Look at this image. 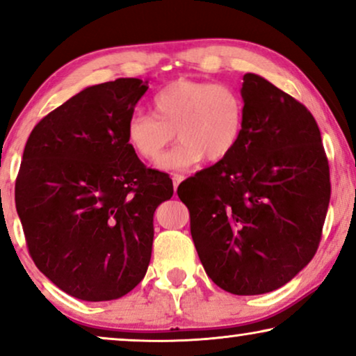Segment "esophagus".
I'll list each match as a JSON object with an SVG mask.
<instances>
[{
  "instance_id": "34e87169",
  "label": "esophagus",
  "mask_w": 356,
  "mask_h": 356,
  "mask_svg": "<svg viewBox=\"0 0 356 356\" xmlns=\"http://www.w3.org/2000/svg\"><path fill=\"white\" fill-rule=\"evenodd\" d=\"M173 189H175V193H177V189H178V184L179 183H181L183 181V179H184V177H183V175H173Z\"/></svg>"
}]
</instances>
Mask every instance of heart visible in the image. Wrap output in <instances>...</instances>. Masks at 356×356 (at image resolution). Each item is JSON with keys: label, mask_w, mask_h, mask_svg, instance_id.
Returning a JSON list of instances; mask_svg holds the SVG:
<instances>
[{"label": "heart", "mask_w": 356, "mask_h": 356, "mask_svg": "<svg viewBox=\"0 0 356 356\" xmlns=\"http://www.w3.org/2000/svg\"><path fill=\"white\" fill-rule=\"evenodd\" d=\"M154 115L133 113L126 124L129 147L154 162L172 143H179L159 160L165 172L188 170L204 157L218 162L228 157L245 131L246 108L235 87L212 81L178 79L152 99Z\"/></svg>", "instance_id": "1"}]
</instances>
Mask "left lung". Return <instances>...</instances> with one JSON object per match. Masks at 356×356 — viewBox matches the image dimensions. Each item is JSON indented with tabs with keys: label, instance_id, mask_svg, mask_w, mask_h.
<instances>
[{
	"label": "left lung",
	"instance_id": "1",
	"mask_svg": "<svg viewBox=\"0 0 356 356\" xmlns=\"http://www.w3.org/2000/svg\"><path fill=\"white\" fill-rule=\"evenodd\" d=\"M245 131L235 150L178 186L204 270L233 295L290 282L318 251L330 199L314 116L257 74L243 76Z\"/></svg>",
	"mask_w": 356,
	"mask_h": 356
}]
</instances>
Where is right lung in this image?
Returning <instances> with one entry per match:
<instances>
[{
    "label": "right lung",
    "instance_id": "obj_1",
    "mask_svg": "<svg viewBox=\"0 0 356 356\" xmlns=\"http://www.w3.org/2000/svg\"><path fill=\"white\" fill-rule=\"evenodd\" d=\"M147 84L87 87L38 121L24 149L14 194L29 254L74 298H121L147 272L154 212L173 196L168 175L145 167L126 139Z\"/></svg>",
    "mask_w": 356,
    "mask_h": 356
}]
</instances>
